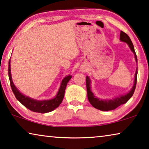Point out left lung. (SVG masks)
Wrapping results in <instances>:
<instances>
[{
	"label": "left lung",
	"instance_id": "1",
	"mask_svg": "<svg viewBox=\"0 0 149 149\" xmlns=\"http://www.w3.org/2000/svg\"><path fill=\"white\" fill-rule=\"evenodd\" d=\"M120 40L121 41L125 42L128 44L132 52H133L134 55L135 60H136L137 63V57L136 53H135L134 46L132 43L131 40H130V37L128 35L123 31H120ZM137 74H138V68H136V72H135L134 75V83L133 85L131 90L130 91L128 94L123 95V96H120L118 97H116V98L112 100H102L99 99L94 96L92 91H91V86H90V79L89 78L88 76H86V88H87V92H88V100L90 102V104H92L93 107H94L96 109H98L102 111H109L116 109V108L118 107L120 105L125 104L127 102L130 97L132 96L133 94H134L135 88H136V81H137Z\"/></svg>",
	"mask_w": 149,
	"mask_h": 149
}]
</instances>
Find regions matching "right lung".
I'll return each mask as SVG.
<instances>
[{"mask_svg":"<svg viewBox=\"0 0 149 149\" xmlns=\"http://www.w3.org/2000/svg\"><path fill=\"white\" fill-rule=\"evenodd\" d=\"M8 77H9L10 84L12 89L13 94H15L16 98L21 102L24 106H25L29 110L33 111L35 112H39L44 114V113L49 112L54 110L60 105L62 102L65 90L67 86V84L70 79L72 78L70 75L65 77L61 81L60 88L59 89L58 92L54 98L51 100H36L32 99L31 97L25 96L18 90V89L15 87L12 80L10 72V60L8 61Z\"/></svg>","mask_w":149,"mask_h":149,"instance_id":"add662e5","label":"right lung"}]
</instances>
